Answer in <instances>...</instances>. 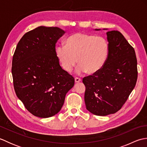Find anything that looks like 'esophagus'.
<instances>
[{
	"instance_id": "34e87169",
	"label": "esophagus",
	"mask_w": 147,
	"mask_h": 147,
	"mask_svg": "<svg viewBox=\"0 0 147 147\" xmlns=\"http://www.w3.org/2000/svg\"><path fill=\"white\" fill-rule=\"evenodd\" d=\"M74 80H75V82H76V83L80 82L81 81H82V80H81V78H78V77H76L75 78H74Z\"/></svg>"
}]
</instances>
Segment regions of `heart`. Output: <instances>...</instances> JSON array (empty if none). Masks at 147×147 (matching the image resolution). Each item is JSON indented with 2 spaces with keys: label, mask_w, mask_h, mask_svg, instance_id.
Returning a JSON list of instances; mask_svg holds the SVG:
<instances>
[{
  "label": "heart",
  "mask_w": 147,
  "mask_h": 147,
  "mask_svg": "<svg viewBox=\"0 0 147 147\" xmlns=\"http://www.w3.org/2000/svg\"><path fill=\"white\" fill-rule=\"evenodd\" d=\"M109 45L104 37L76 33L65 40V45H59L55 54L62 68L69 73L79 62L78 72L97 73L107 60Z\"/></svg>",
  "instance_id": "b5f03b06"
}]
</instances>
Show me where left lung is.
<instances>
[{"instance_id": "1", "label": "left lung", "mask_w": 147, "mask_h": 147, "mask_svg": "<svg viewBox=\"0 0 147 147\" xmlns=\"http://www.w3.org/2000/svg\"><path fill=\"white\" fill-rule=\"evenodd\" d=\"M107 36L109 53L105 65L97 73L83 78L86 109L102 116L120 110L138 78L135 49L118 31L108 32Z\"/></svg>"}]
</instances>
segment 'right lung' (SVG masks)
I'll use <instances>...</instances> for the list:
<instances>
[{"mask_svg": "<svg viewBox=\"0 0 147 147\" xmlns=\"http://www.w3.org/2000/svg\"><path fill=\"white\" fill-rule=\"evenodd\" d=\"M64 33L57 27L39 26L24 34L14 53L11 71L16 94L35 116L57 114L74 85L55 54L56 43Z\"/></svg>", "mask_w": 147, "mask_h": 147, "instance_id": "right-lung-1", "label": "right lung"}]
</instances>
